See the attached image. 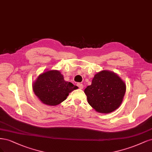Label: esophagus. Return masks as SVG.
I'll list each match as a JSON object with an SVG mask.
<instances>
[{"instance_id":"1","label":"esophagus","mask_w":152,"mask_h":152,"mask_svg":"<svg viewBox=\"0 0 152 152\" xmlns=\"http://www.w3.org/2000/svg\"><path fill=\"white\" fill-rule=\"evenodd\" d=\"M77 86L79 87L80 89H83V85L82 84V83H77Z\"/></svg>"}]
</instances>
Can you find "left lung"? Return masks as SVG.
Returning <instances> with one entry per match:
<instances>
[{"mask_svg": "<svg viewBox=\"0 0 152 152\" xmlns=\"http://www.w3.org/2000/svg\"><path fill=\"white\" fill-rule=\"evenodd\" d=\"M126 90L125 83L118 75L104 70L96 73L84 91L88 104L96 112L109 114L119 108Z\"/></svg>", "mask_w": 152, "mask_h": 152, "instance_id": "obj_1", "label": "left lung"}]
</instances>
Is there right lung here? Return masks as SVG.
<instances>
[{"mask_svg":"<svg viewBox=\"0 0 152 152\" xmlns=\"http://www.w3.org/2000/svg\"><path fill=\"white\" fill-rule=\"evenodd\" d=\"M77 88L71 82L64 80L60 71L50 70L43 72L33 84V90L43 104L57 105L64 101L69 93Z\"/></svg>","mask_w":152,"mask_h":152,"instance_id":"add662e5","label":"right lung"}]
</instances>
